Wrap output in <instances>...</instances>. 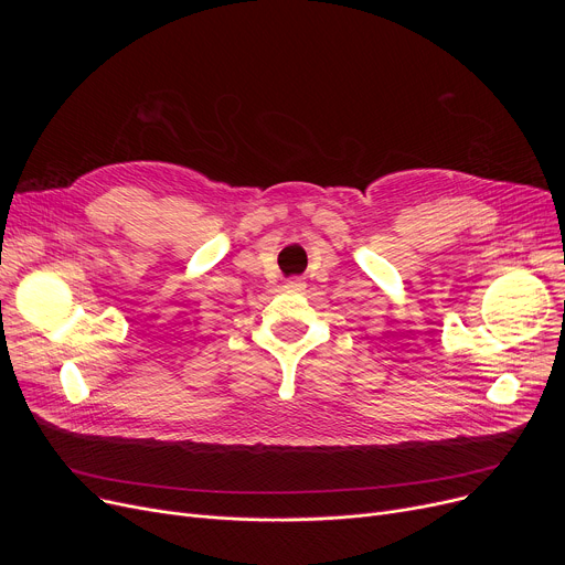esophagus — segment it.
<instances>
[{
	"label": "esophagus",
	"instance_id": "1",
	"mask_svg": "<svg viewBox=\"0 0 565 565\" xmlns=\"http://www.w3.org/2000/svg\"><path fill=\"white\" fill-rule=\"evenodd\" d=\"M305 281L300 279V277H290L288 281H286V290H290V292H300V290H305Z\"/></svg>",
	"mask_w": 565,
	"mask_h": 565
}]
</instances>
